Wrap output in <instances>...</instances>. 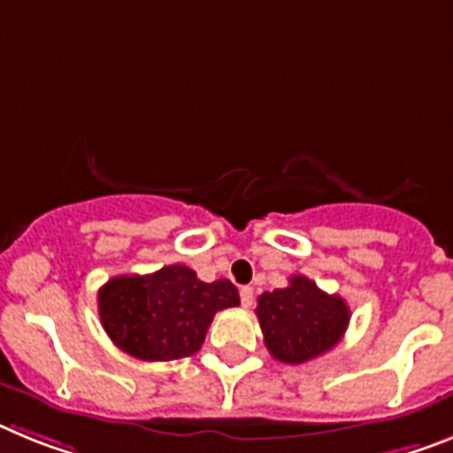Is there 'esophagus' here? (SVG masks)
Returning <instances> with one entry per match:
<instances>
[{
  "instance_id": "1",
  "label": "esophagus",
  "mask_w": 453,
  "mask_h": 453,
  "mask_svg": "<svg viewBox=\"0 0 453 453\" xmlns=\"http://www.w3.org/2000/svg\"><path fill=\"white\" fill-rule=\"evenodd\" d=\"M239 297H242V306H244V309H249L250 303H253V288L244 285V288L239 290Z\"/></svg>"
}]
</instances>
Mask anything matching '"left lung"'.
<instances>
[{
    "label": "left lung",
    "instance_id": "left-lung-1",
    "mask_svg": "<svg viewBox=\"0 0 453 453\" xmlns=\"http://www.w3.org/2000/svg\"><path fill=\"white\" fill-rule=\"evenodd\" d=\"M256 315L265 345L283 364H303L329 352L349 322L345 299L326 295L306 276H292L288 288L262 292Z\"/></svg>",
    "mask_w": 453,
    "mask_h": 453
}]
</instances>
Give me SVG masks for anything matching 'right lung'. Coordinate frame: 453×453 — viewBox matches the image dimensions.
<instances>
[{
    "instance_id": "obj_1",
    "label": "right lung",
    "mask_w": 453,
    "mask_h": 453,
    "mask_svg": "<svg viewBox=\"0 0 453 453\" xmlns=\"http://www.w3.org/2000/svg\"><path fill=\"white\" fill-rule=\"evenodd\" d=\"M239 306L230 280L204 283L184 265L154 273L115 276L98 290V315L110 341L142 362L196 355L223 309Z\"/></svg>"
}]
</instances>
